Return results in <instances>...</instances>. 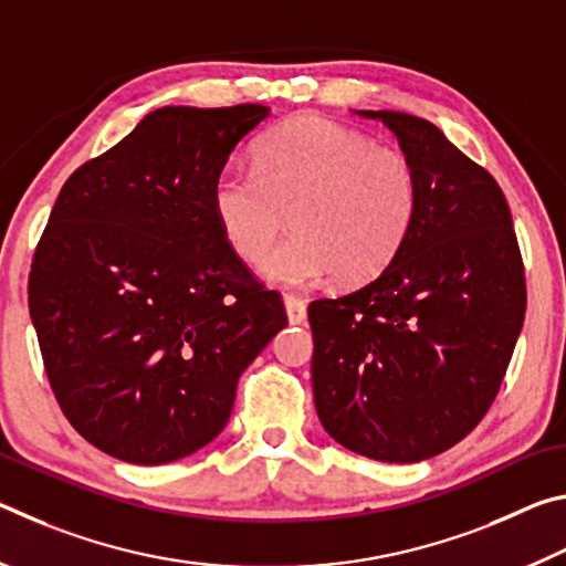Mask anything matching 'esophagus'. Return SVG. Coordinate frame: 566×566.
Listing matches in <instances>:
<instances>
[{
	"label": "esophagus",
	"instance_id": "obj_1",
	"mask_svg": "<svg viewBox=\"0 0 566 566\" xmlns=\"http://www.w3.org/2000/svg\"><path fill=\"white\" fill-rule=\"evenodd\" d=\"M284 310H286V319H290L292 324H302L306 319V304L300 300V296L286 294Z\"/></svg>",
	"mask_w": 566,
	"mask_h": 566
}]
</instances>
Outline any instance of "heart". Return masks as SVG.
Masks as SVG:
<instances>
[{
  "label": "heart",
  "instance_id": "obj_1",
  "mask_svg": "<svg viewBox=\"0 0 566 566\" xmlns=\"http://www.w3.org/2000/svg\"><path fill=\"white\" fill-rule=\"evenodd\" d=\"M419 175L405 151L324 117H294L256 142L254 165L224 167L212 212L229 247L264 262L272 282L306 286L334 274L361 284L395 260L419 212Z\"/></svg>",
  "mask_w": 566,
  "mask_h": 566
}]
</instances>
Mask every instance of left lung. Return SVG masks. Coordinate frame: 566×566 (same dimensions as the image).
<instances>
[{"mask_svg": "<svg viewBox=\"0 0 566 566\" xmlns=\"http://www.w3.org/2000/svg\"><path fill=\"white\" fill-rule=\"evenodd\" d=\"M395 132L419 175V212L377 280L314 300L312 389L322 427L377 462H421L472 432L510 367L524 264L496 179L432 122L357 112Z\"/></svg>", "mask_w": 566, "mask_h": 566, "instance_id": "8db88e82", "label": "left lung"}]
</instances>
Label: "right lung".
Instances as JSON below:
<instances>
[{"label": "right lung", "instance_id": "add662e5", "mask_svg": "<svg viewBox=\"0 0 566 566\" xmlns=\"http://www.w3.org/2000/svg\"><path fill=\"white\" fill-rule=\"evenodd\" d=\"M270 107L149 112L64 181L36 244L30 314L64 417L132 464L222 432L237 381L280 329V294L219 229L212 181Z\"/></svg>", "mask_w": 566, "mask_h": 566}]
</instances>
